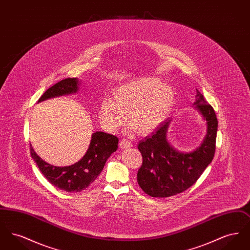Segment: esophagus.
Returning a JSON list of instances; mask_svg holds the SVG:
<instances>
[{
	"instance_id": "obj_1",
	"label": "esophagus",
	"mask_w": 250,
	"mask_h": 250,
	"mask_svg": "<svg viewBox=\"0 0 250 250\" xmlns=\"http://www.w3.org/2000/svg\"><path fill=\"white\" fill-rule=\"evenodd\" d=\"M119 145L122 149H125V148H129V147H131V146H132V143H131L130 141L127 140V139H122L121 142H120Z\"/></svg>"
}]
</instances>
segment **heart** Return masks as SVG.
Wrapping results in <instances>:
<instances>
[{
    "instance_id": "obj_1",
    "label": "heart",
    "mask_w": 250,
    "mask_h": 250,
    "mask_svg": "<svg viewBox=\"0 0 250 250\" xmlns=\"http://www.w3.org/2000/svg\"><path fill=\"white\" fill-rule=\"evenodd\" d=\"M174 103V92L162 81L143 78L117 88L112 100L100 105V118L107 130L116 131L127 122L141 134L156 129L167 118Z\"/></svg>"
}]
</instances>
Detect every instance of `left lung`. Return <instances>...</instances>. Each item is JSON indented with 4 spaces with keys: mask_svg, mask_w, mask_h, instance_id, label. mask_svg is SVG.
I'll return each instance as SVG.
<instances>
[{
    "mask_svg": "<svg viewBox=\"0 0 250 250\" xmlns=\"http://www.w3.org/2000/svg\"><path fill=\"white\" fill-rule=\"evenodd\" d=\"M194 105L207 125L206 137L195 151L179 153L169 145L167 131L170 120L139 143L143 164L137 174L138 184L151 197L167 198L188 189L214 158L218 125L214 108L198 90Z\"/></svg>",
    "mask_w": 250,
    "mask_h": 250,
    "instance_id": "8db88e82",
    "label": "left lung"
}]
</instances>
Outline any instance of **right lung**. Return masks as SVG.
I'll return each mask as SVG.
<instances>
[{"label":"right lung","mask_w":250,"mask_h":250,"mask_svg":"<svg viewBox=\"0 0 250 250\" xmlns=\"http://www.w3.org/2000/svg\"><path fill=\"white\" fill-rule=\"evenodd\" d=\"M79 90L78 78H66L54 84L38 99V102L48 98L76 93ZM118 138L104 132L92 135L90 146L83 157L74 165L55 167L43 161L30 146L31 155L42 174L48 182L66 192H81L87 188L102 171L107 158L118 148Z\"/></svg>","instance_id":"add662e5"}]
</instances>
